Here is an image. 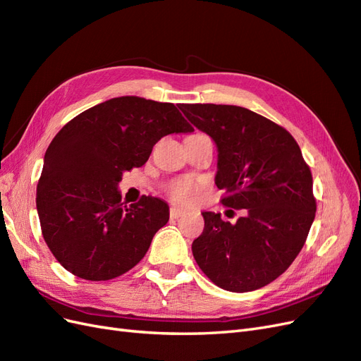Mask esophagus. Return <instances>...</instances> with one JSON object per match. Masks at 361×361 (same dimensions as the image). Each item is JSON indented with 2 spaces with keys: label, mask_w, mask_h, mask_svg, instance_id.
Instances as JSON below:
<instances>
[{
  "label": "esophagus",
  "mask_w": 361,
  "mask_h": 361,
  "mask_svg": "<svg viewBox=\"0 0 361 361\" xmlns=\"http://www.w3.org/2000/svg\"><path fill=\"white\" fill-rule=\"evenodd\" d=\"M183 214H185V211L179 209V207H171V209H170V216L174 218V220H176V218H179V216H182Z\"/></svg>",
  "instance_id": "34e87169"
}]
</instances>
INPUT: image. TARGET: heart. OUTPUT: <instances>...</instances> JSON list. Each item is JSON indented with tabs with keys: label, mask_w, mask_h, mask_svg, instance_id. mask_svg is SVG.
<instances>
[{
	"label": "heart",
	"mask_w": 361,
	"mask_h": 361,
	"mask_svg": "<svg viewBox=\"0 0 361 361\" xmlns=\"http://www.w3.org/2000/svg\"><path fill=\"white\" fill-rule=\"evenodd\" d=\"M194 191L195 187L191 180H176L169 187V195L174 202L179 203L191 200Z\"/></svg>",
	"instance_id": "b5f03b06"
}]
</instances>
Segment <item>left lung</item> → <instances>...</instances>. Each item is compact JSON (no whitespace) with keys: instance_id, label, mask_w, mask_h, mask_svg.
Returning a JSON list of instances; mask_svg holds the SVG:
<instances>
[{"instance_id":"left-lung-1","label":"left lung","mask_w":361,"mask_h":361,"mask_svg":"<svg viewBox=\"0 0 361 361\" xmlns=\"http://www.w3.org/2000/svg\"><path fill=\"white\" fill-rule=\"evenodd\" d=\"M190 122L216 145L221 203L241 209L236 223L202 212L192 256L216 286L250 292L267 286L298 256L314 220L313 179L285 128L236 105L180 104Z\"/></svg>"}]
</instances>
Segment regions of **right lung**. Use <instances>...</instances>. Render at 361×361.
Wrapping results in <instances>:
<instances>
[{
    "instance_id": "add662e5",
    "label": "right lung",
    "mask_w": 361,
    "mask_h": 361,
    "mask_svg": "<svg viewBox=\"0 0 361 361\" xmlns=\"http://www.w3.org/2000/svg\"><path fill=\"white\" fill-rule=\"evenodd\" d=\"M173 104L120 96L72 118L43 158L36 206L42 235L64 269L102 281L145 257L169 221V204L143 195L123 204V171L141 167L169 134L192 133Z\"/></svg>"
}]
</instances>
